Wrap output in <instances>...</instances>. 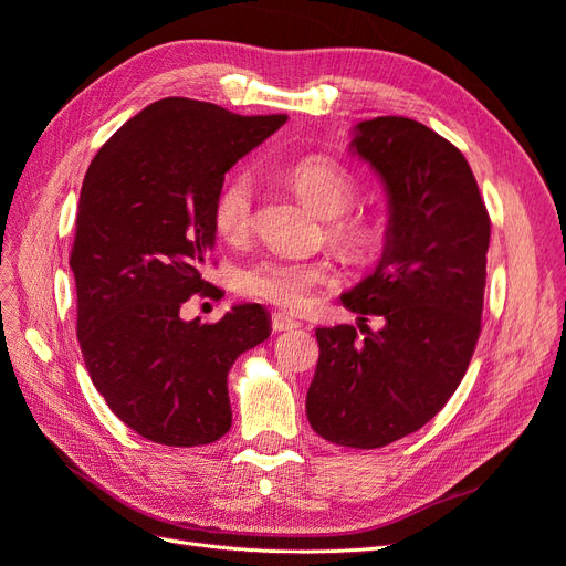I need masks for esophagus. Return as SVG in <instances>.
<instances>
[{
  "instance_id": "34e87169",
  "label": "esophagus",
  "mask_w": 566,
  "mask_h": 566,
  "mask_svg": "<svg viewBox=\"0 0 566 566\" xmlns=\"http://www.w3.org/2000/svg\"><path fill=\"white\" fill-rule=\"evenodd\" d=\"M297 321L295 318H290V316H285V314H281V312H273L271 314V328L273 331H279V333H283V331H293V328H297Z\"/></svg>"
}]
</instances>
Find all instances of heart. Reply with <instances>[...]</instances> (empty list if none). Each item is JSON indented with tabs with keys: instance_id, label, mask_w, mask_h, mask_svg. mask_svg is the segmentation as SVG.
Returning a JSON list of instances; mask_svg holds the SVG:
<instances>
[{
	"instance_id": "heart-1",
	"label": "heart",
	"mask_w": 566,
	"mask_h": 566,
	"mask_svg": "<svg viewBox=\"0 0 566 566\" xmlns=\"http://www.w3.org/2000/svg\"><path fill=\"white\" fill-rule=\"evenodd\" d=\"M287 184L325 217V241L345 260L366 262L380 245V229L366 212L349 210L356 200V179L349 169L323 156H312L290 167ZM254 224V191L248 175H233L219 188L212 202V227L229 245L245 243ZM335 283V266L328 256L293 260L269 254L235 271L233 285L243 297L266 302L285 312H302L321 287Z\"/></svg>"
}]
</instances>
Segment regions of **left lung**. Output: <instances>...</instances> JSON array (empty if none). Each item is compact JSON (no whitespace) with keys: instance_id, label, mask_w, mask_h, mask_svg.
I'll list each match as a JSON object with an SVG mask.
<instances>
[{"instance_id":"1","label":"left lung","mask_w":566,"mask_h":566,"mask_svg":"<svg viewBox=\"0 0 566 566\" xmlns=\"http://www.w3.org/2000/svg\"><path fill=\"white\" fill-rule=\"evenodd\" d=\"M354 148L382 175L389 233L373 276L342 295L364 323L316 328L306 418L325 441L380 449L453 397L482 333L491 217L465 156L401 115L366 119ZM366 315H382L373 334Z\"/></svg>"}]
</instances>
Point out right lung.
Wrapping results in <instances>:
<instances>
[{
	"label": "right lung",
	"mask_w": 566,
	"mask_h": 566,
	"mask_svg": "<svg viewBox=\"0 0 566 566\" xmlns=\"http://www.w3.org/2000/svg\"><path fill=\"white\" fill-rule=\"evenodd\" d=\"M287 115H235L169 96L119 127L84 175L71 269L77 339L94 387L136 434L202 447L231 427L227 375L269 337L260 304L217 323L181 321L214 245L212 202L224 175Z\"/></svg>",
	"instance_id": "obj_1"
}]
</instances>
